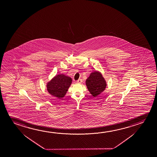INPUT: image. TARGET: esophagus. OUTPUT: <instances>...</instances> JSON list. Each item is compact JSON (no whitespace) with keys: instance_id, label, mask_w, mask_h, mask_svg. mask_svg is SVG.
<instances>
[{"instance_id":"34e87169","label":"esophagus","mask_w":157,"mask_h":157,"mask_svg":"<svg viewBox=\"0 0 157 157\" xmlns=\"http://www.w3.org/2000/svg\"><path fill=\"white\" fill-rule=\"evenodd\" d=\"M77 82L78 83H79V84H80V83H82V80L81 79H79L78 80Z\"/></svg>"}]
</instances>
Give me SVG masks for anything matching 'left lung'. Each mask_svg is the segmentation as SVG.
I'll use <instances>...</instances> for the list:
<instances>
[{
	"label": "left lung",
	"instance_id": "8db88e82",
	"mask_svg": "<svg viewBox=\"0 0 157 157\" xmlns=\"http://www.w3.org/2000/svg\"><path fill=\"white\" fill-rule=\"evenodd\" d=\"M87 89L94 97L103 92L106 87V82L102 75L98 72H94L86 80Z\"/></svg>",
	"mask_w": 157,
	"mask_h": 157
}]
</instances>
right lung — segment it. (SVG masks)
<instances>
[{
  "label": "right lung",
  "instance_id": "add662e5",
  "mask_svg": "<svg viewBox=\"0 0 157 157\" xmlns=\"http://www.w3.org/2000/svg\"><path fill=\"white\" fill-rule=\"evenodd\" d=\"M72 78L63 75H57L47 84V89L51 95L62 98L67 93L72 82Z\"/></svg>",
  "mask_w": 157,
  "mask_h": 157
}]
</instances>
